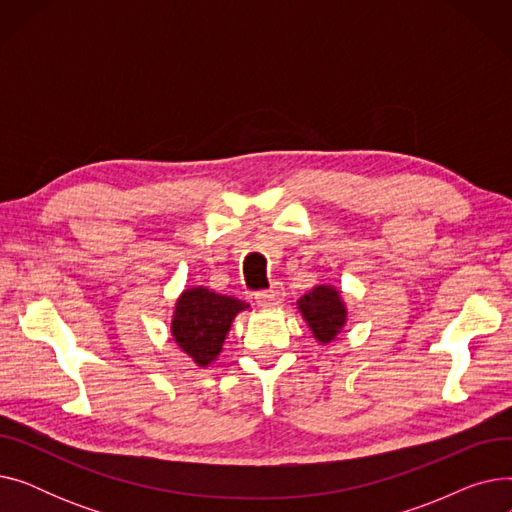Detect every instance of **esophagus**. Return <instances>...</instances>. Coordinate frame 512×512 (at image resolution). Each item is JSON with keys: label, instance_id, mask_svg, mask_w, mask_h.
Masks as SVG:
<instances>
[{"label": "esophagus", "instance_id": "obj_1", "mask_svg": "<svg viewBox=\"0 0 512 512\" xmlns=\"http://www.w3.org/2000/svg\"><path fill=\"white\" fill-rule=\"evenodd\" d=\"M284 299V288L280 284H272L267 290H259L255 294V301L259 307H276Z\"/></svg>", "mask_w": 512, "mask_h": 512}]
</instances>
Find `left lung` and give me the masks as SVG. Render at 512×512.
<instances>
[{
  "label": "left lung",
  "instance_id": "1",
  "mask_svg": "<svg viewBox=\"0 0 512 512\" xmlns=\"http://www.w3.org/2000/svg\"><path fill=\"white\" fill-rule=\"evenodd\" d=\"M297 305L319 342H332L340 334L346 321V309L338 290L332 286H317Z\"/></svg>",
  "mask_w": 512,
  "mask_h": 512
}]
</instances>
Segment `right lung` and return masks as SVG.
<instances>
[{"instance_id":"right-lung-1","label":"right lung","mask_w":512,"mask_h":512,"mask_svg":"<svg viewBox=\"0 0 512 512\" xmlns=\"http://www.w3.org/2000/svg\"><path fill=\"white\" fill-rule=\"evenodd\" d=\"M247 307L245 301L215 294L203 286L188 288L176 301L172 336L188 357L205 367L220 355L236 313Z\"/></svg>"}]
</instances>
